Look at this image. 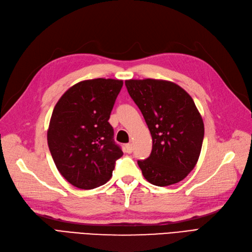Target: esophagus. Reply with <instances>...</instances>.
I'll use <instances>...</instances> for the list:
<instances>
[{
  "mask_svg": "<svg viewBox=\"0 0 252 252\" xmlns=\"http://www.w3.org/2000/svg\"><path fill=\"white\" fill-rule=\"evenodd\" d=\"M126 149H127L128 154H131V152L133 151V144H132V143L127 144V145H126Z\"/></svg>",
  "mask_w": 252,
  "mask_h": 252,
  "instance_id": "1",
  "label": "esophagus"
}]
</instances>
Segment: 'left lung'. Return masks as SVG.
<instances>
[{"label":"left lung","instance_id":"obj_1","mask_svg":"<svg viewBox=\"0 0 252 252\" xmlns=\"http://www.w3.org/2000/svg\"><path fill=\"white\" fill-rule=\"evenodd\" d=\"M125 85L152 138L150 157L138 161L144 178L157 186L184 180L197 163L204 139V122L192 97L166 80L131 79Z\"/></svg>","mask_w":252,"mask_h":252}]
</instances>
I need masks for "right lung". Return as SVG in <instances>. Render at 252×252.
I'll return each instance as SVG.
<instances>
[{
  "label": "right lung",
  "instance_id": "1",
  "mask_svg": "<svg viewBox=\"0 0 252 252\" xmlns=\"http://www.w3.org/2000/svg\"><path fill=\"white\" fill-rule=\"evenodd\" d=\"M123 80L93 79L68 88L53 108L47 142L59 172L71 185L94 189L112 177L123 151L109 124Z\"/></svg>",
  "mask_w": 252,
  "mask_h": 252
}]
</instances>
